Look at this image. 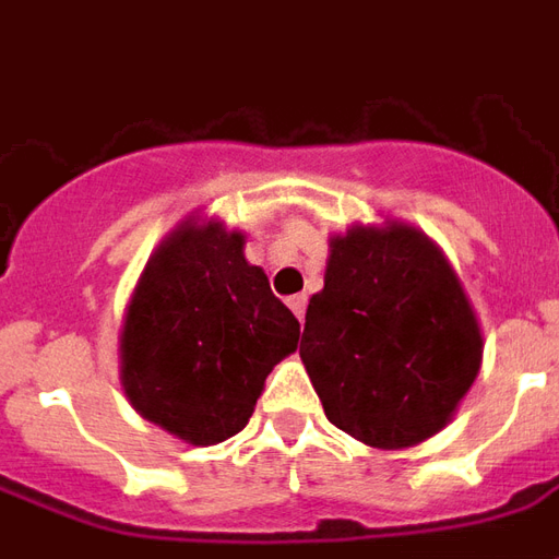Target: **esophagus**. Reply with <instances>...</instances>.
Returning a JSON list of instances; mask_svg holds the SVG:
<instances>
[{
    "mask_svg": "<svg viewBox=\"0 0 559 559\" xmlns=\"http://www.w3.org/2000/svg\"><path fill=\"white\" fill-rule=\"evenodd\" d=\"M287 305H290L293 314L302 320V317H305V305H308V296H305V293H299V296H290V299H287Z\"/></svg>",
    "mask_w": 559,
    "mask_h": 559,
    "instance_id": "esophagus-1",
    "label": "esophagus"
}]
</instances>
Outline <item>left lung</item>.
<instances>
[{
	"mask_svg": "<svg viewBox=\"0 0 559 559\" xmlns=\"http://www.w3.org/2000/svg\"><path fill=\"white\" fill-rule=\"evenodd\" d=\"M326 419L377 449L428 440L479 374L481 335L440 248L407 224L332 239L299 341Z\"/></svg>",
	"mask_w": 559,
	"mask_h": 559,
	"instance_id": "1",
	"label": "left lung"
}]
</instances>
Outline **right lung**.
Segmentation results:
<instances>
[{
    "mask_svg": "<svg viewBox=\"0 0 559 559\" xmlns=\"http://www.w3.org/2000/svg\"><path fill=\"white\" fill-rule=\"evenodd\" d=\"M242 233L182 224L146 263L122 329V386L140 416L194 445L239 433L299 320L242 254Z\"/></svg>",
    "mask_w": 559,
    "mask_h": 559,
    "instance_id": "add662e5",
    "label": "right lung"
}]
</instances>
